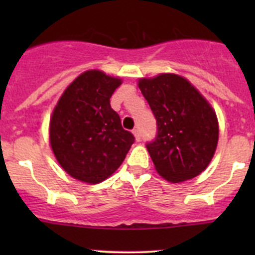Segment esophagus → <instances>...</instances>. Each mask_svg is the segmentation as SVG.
<instances>
[{
  "label": "esophagus",
  "mask_w": 255,
  "mask_h": 255,
  "mask_svg": "<svg viewBox=\"0 0 255 255\" xmlns=\"http://www.w3.org/2000/svg\"><path fill=\"white\" fill-rule=\"evenodd\" d=\"M133 134H134V138H135V140H137V142H139L140 140V133H139V129H137V128H135V129H133Z\"/></svg>",
  "instance_id": "1"
}]
</instances>
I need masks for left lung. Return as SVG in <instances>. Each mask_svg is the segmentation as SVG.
<instances>
[{"instance_id":"left-lung-1","label":"left lung","mask_w":255,"mask_h":255,"mask_svg":"<svg viewBox=\"0 0 255 255\" xmlns=\"http://www.w3.org/2000/svg\"><path fill=\"white\" fill-rule=\"evenodd\" d=\"M158 123L155 140L146 144L156 173L169 182L200 175L215 155L218 120L204 95L184 76L163 73L138 80Z\"/></svg>"}]
</instances>
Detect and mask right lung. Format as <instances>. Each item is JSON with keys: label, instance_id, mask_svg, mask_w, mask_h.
<instances>
[{"label": "right lung", "instance_id": "right-lung-1", "mask_svg": "<svg viewBox=\"0 0 255 255\" xmlns=\"http://www.w3.org/2000/svg\"><path fill=\"white\" fill-rule=\"evenodd\" d=\"M122 79L87 70L56 102L49 122V143L59 165L74 179L99 184L117 170L134 137L125 130L110 99Z\"/></svg>", "mask_w": 255, "mask_h": 255}]
</instances>
